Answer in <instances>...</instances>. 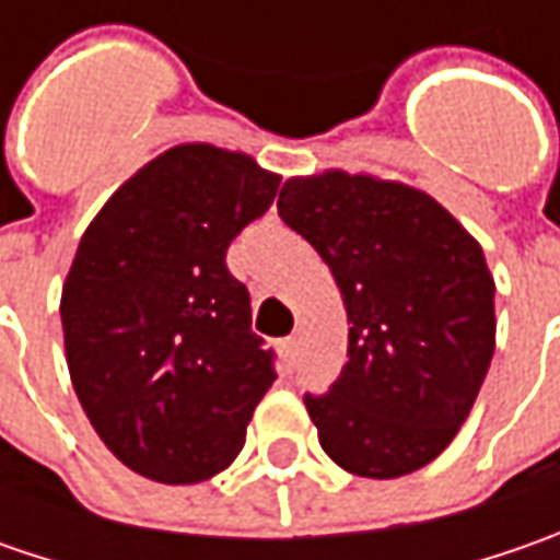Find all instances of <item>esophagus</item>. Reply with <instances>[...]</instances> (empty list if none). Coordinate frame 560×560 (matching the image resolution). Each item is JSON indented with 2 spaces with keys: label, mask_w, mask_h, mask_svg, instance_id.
Here are the masks:
<instances>
[{
  "label": "esophagus",
  "mask_w": 560,
  "mask_h": 560,
  "mask_svg": "<svg viewBox=\"0 0 560 560\" xmlns=\"http://www.w3.org/2000/svg\"><path fill=\"white\" fill-rule=\"evenodd\" d=\"M295 349H299V339H295V336H290V339H283V355L295 358Z\"/></svg>",
  "instance_id": "1"
}]
</instances>
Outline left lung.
I'll return each mask as SVG.
<instances>
[{"mask_svg": "<svg viewBox=\"0 0 560 560\" xmlns=\"http://www.w3.org/2000/svg\"><path fill=\"white\" fill-rule=\"evenodd\" d=\"M277 211L334 273L349 361L305 396L342 470L396 480L440 458L495 352V280L483 248L433 196L374 174L290 177Z\"/></svg>", "mask_w": 560, "mask_h": 560, "instance_id": "1", "label": "left lung"}]
</instances>
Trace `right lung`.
I'll use <instances>...</instances> for the list:
<instances>
[{
    "mask_svg": "<svg viewBox=\"0 0 560 560\" xmlns=\"http://www.w3.org/2000/svg\"><path fill=\"white\" fill-rule=\"evenodd\" d=\"M246 152L180 142L112 192L61 287L74 393L108 452L155 483L233 464L273 355L252 334L226 246L277 196Z\"/></svg>",
    "mask_w": 560,
    "mask_h": 560,
    "instance_id": "1",
    "label": "right lung"
}]
</instances>
